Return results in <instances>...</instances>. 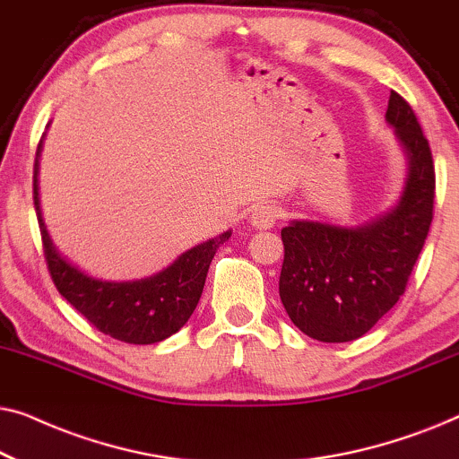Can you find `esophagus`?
<instances>
[{"label": "esophagus", "mask_w": 459, "mask_h": 459, "mask_svg": "<svg viewBox=\"0 0 459 459\" xmlns=\"http://www.w3.org/2000/svg\"><path fill=\"white\" fill-rule=\"evenodd\" d=\"M278 219H280L278 206L269 204V203L255 204L253 211H250V215H248L250 225H253V228H256V230H269V228H273Z\"/></svg>", "instance_id": "34e87169"}]
</instances>
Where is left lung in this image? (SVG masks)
I'll return each instance as SVG.
<instances>
[{"mask_svg": "<svg viewBox=\"0 0 459 459\" xmlns=\"http://www.w3.org/2000/svg\"><path fill=\"white\" fill-rule=\"evenodd\" d=\"M386 121L407 159L399 203L357 228L294 219L281 230V305L316 341L349 342L372 330L405 292L429 236L435 204L429 140L397 91L388 98Z\"/></svg>", "mask_w": 459, "mask_h": 459, "instance_id": "obj_1", "label": "left lung"}]
</instances>
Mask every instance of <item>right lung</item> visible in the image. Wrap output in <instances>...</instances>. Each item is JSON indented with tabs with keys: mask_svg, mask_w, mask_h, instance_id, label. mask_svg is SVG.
<instances>
[{
	"mask_svg": "<svg viewBox=\"0 0 459 459\" xmlns=\"http://www.w3.org/2000/svg\"><path fill=\"white\" fill-rule=\"evenodd\" d=\"M41 146L43 140L35 156L33 203L41 230L43 255L58 292L100 332L123 342L154 344L184 328L203 294L212 256L225 240H230L231 230L186 250L171 265L150 278L129 281L91 278L60 255L43 223L37 181Z\"/></svg>",
	"mask_w": 459,
	"mask_h": 459,
	"instance_id": "1",
	"label": "right lung"
}]
</instances>
